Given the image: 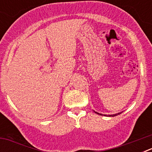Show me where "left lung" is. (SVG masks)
<instances>
[{
	"label": "left lung",
	"mask_w": 152,
	"mask_h": 152,
	"mask_svg": "<svg viewBox=\"0 0 152 152\" xmlns=\"http://www.w3.org/2000/svg\"><path fill=\"white\" fill-rule=\"evenodd\" d=\"M94 112H95V111H94ZM95 113H97V114H100V113H96V112H95ZM120 113H116V114H113V115H109V116H117V115H119V114H120ZM100 115H101V116H102V114H101V113H100ZM103 116H107V115H103Z\"/></svg>",
	"instance_id": "1"
}]
</instances>
